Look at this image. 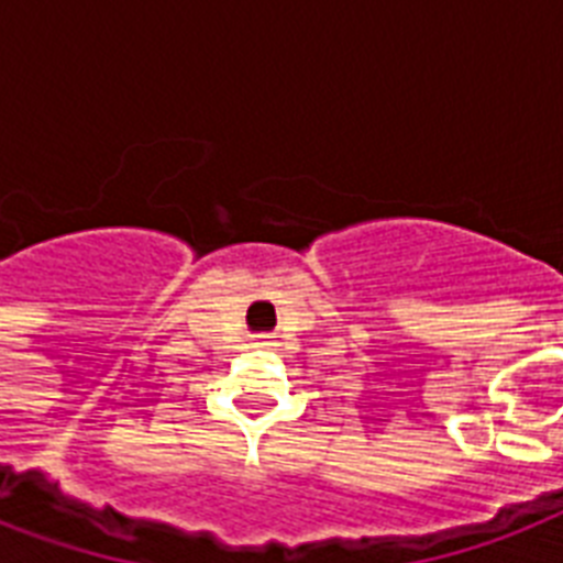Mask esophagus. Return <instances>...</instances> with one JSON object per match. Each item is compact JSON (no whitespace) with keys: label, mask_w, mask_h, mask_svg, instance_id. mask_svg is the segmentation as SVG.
Returning <instances> with one entry per match:
<instances>
[{"label":"esophagus","mask_w":563,"mask_h":563,"mask_svg":"<svg viewBox=\"0 0 563 563\" xmlns=\"http://www.w3.org/2000/svg\"><path fill=\"white\" fill-rule=\"evenodd\" d=\"M254 344H256V347H268V344H272V342H268V339H263V335H260V339H254Z\"/></svg>","instance_id":"esophagus-1"}]
</instances>
